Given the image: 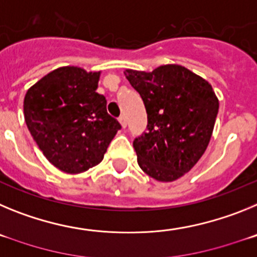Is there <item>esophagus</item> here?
Masks as SVG:
<instances>
[{"mask_svg": "<svg viewBox=\"0 0 257 257\" xmlns=\"http://www.w3.org/2000/svg\"><path fill=\"white\" fill-rule=\"evenodd\" d=\"M118 121H119V123H121V126L123 127H126L127 126V122H126V118L123 117V115H121V117H119V119H118Z\"/></svg>", "mask_w": 257, "mask_h": 257, "instance_id": "34e87169", "label": "esophagus"}]
</instances>
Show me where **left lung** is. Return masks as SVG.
<instances>
[{
    "mask_svg": "<svg viewBox=\"0 0 257 257\" xmlns=\"http://www.w3.org/2000/svg\"><path fill=\"white\" fill-rule=\"evenodd\" d=\"M124 76L144 101L147 133L134 140L140 169L169 183L189 172L212 135L219 100L212 86L178 64L153 72L126 69Z\"/></svg>",
    "mask_w": 257,
    "mask_h": 257,
    "instance_id": "left-lung-1",
    "label": "left lung"
}]
</instances>
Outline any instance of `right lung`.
Instances as JSON below:
<instances>
[{
	"instance_id": "right-lung-1",
	"label": "right lung",
	"mask_w": 257,
	"mask_h": 257,
	"mask_svg": "<svg viewBox=\"0 0 257 257\" xmlns=\"http://www.w3.org/2000/svg\"><path fill=\"white\" fill-rule=\"evenodd\" d=\"M100 72L61 67L32 86L24 97L29 133L50 163L81 174L103 161L121 124L97 94Z\"/></svg>"
}]
</instances>
